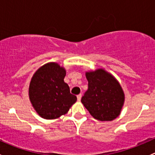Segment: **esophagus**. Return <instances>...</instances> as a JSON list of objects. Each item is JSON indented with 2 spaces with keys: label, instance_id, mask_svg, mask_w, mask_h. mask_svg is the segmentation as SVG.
<instances>
[{
  "label": "esophagus",
  "instance_id": "34e87169",
  "mask_svg": "<svg viewBox=\"0 0 155 155\" xmlns=\"http://www.w3.org/2000/svg\"><path fill=\"white\" fill-rule=\"evenodd\" d=\"M81 98H82V94H79L77 95L78 101H81Z\"/></svg>",
  "mask_w": 155,
  "mask_h": 155
}]
</instances>
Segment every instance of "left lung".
Segmentation results:
<instances>
[{
  "instance_id": "1",
  "label": "left lung",
  "mask_w": 155,
  "mask_h": 155,
  "mask_svg": "<svg viewBox=\"0 0 155 155\" xmlns=\"http://www.w3.org/2000/svg\"><path fill=\"white\" fill-rule=\"evenodd\" d=\"M88 88L81 102L99 121H112L119 115L124 94L118 81L103 69L86 73Z\"/></svg>"
}]
</instances>
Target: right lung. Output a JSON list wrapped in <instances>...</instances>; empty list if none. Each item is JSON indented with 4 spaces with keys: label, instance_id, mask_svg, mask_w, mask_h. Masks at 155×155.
Instances as JSON below:
<instances>
[{
    "label": "right lung",
    "instance_id": "obj_1",
    "mask_svg": "<svg viewBox=\"0 0 155 155\" xmlns=\"http://www.w3.org/2000/svg\"><path fill=\"white\" fill-rule=\"evenodd\" d=\"M64 68L56 63H48L36 71L29 87V97L37 113L46 119H54L64 115L76 101L70 94L64 79Z\"/></svg>",
    "mask_w": 155,
    "mask_h": 155
}]
</instances>
